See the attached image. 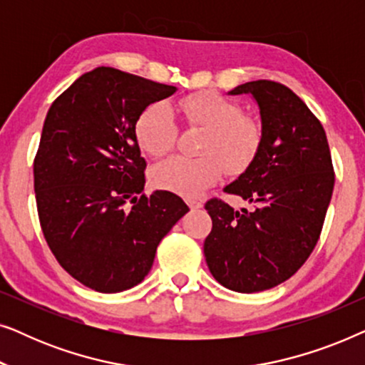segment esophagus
<instances>
[{
	"label": "esophagus",
	"mask_w": 365,
	"mask_h": 365,
	"mask_svg": "<svg viewBox=\"0 0 365 365\" xmlns=\"http://www.w3.org/2000/svg\"><path fill=\"white\" fill-rule=\"evenodd\" d=\"M187 206L192 209V211H197V209L202 207L201 201H196V199H187Z\"/></svg>",
	"instance_id": "esophagus-1"
}]
</instances>
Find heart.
Returning <instances> with one entry per match:
<instances>
[{
	"mask_svg": "<svg viewBox=\"0 0 365 365\" xmlns=\"http://www.w3.org/2000/svg\"><path fill=\"white\" fill-rule=\"evenodd\" d=\"M189 128L202 129L199 158L171 156L151 169V182L163 191L196 197L221 178L222 169L231 176L246 171L262 146V126L234 99L212 91L194 93L179 101ZM179 128L168 103L148 104L134 123V138L148 156L158 158L171 151Z\"/></svg>",
	"mask_w": 365,
	"mask_h": 365,
	"instance_id": "heart-1",
	"label": "heart"
}]
</instances>
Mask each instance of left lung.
Wrapping results in <instances>:
<instances>
[{
	"instance_id": "left-lung-1",
	"label": "left lung",
	"mask_w": 365,
	"mask_h": 365,
	"mask_svg": "<svg viewBox=\"0 0 365 365\" xmlns=\"http://www.w3.org/2000/svg\"><path fill=\"white\" fill-rule=\"evenodd\" d=\"M251 93L262 119V146L254 163L224 189L254 204L234 211L212 197V229L204 256L214 279L236 292L276 287L307 261L321 236L332 197L334 166L322 124L287 86L244 83L231 94Z\"/></svg>"
}]
</instances>
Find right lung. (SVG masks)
<instances>
[{"instance_id": "1", "label": "right lung", "mask_w": 365, "mask_h": 365, "mask_svg": "<svg viewBox=\"0 0 365 365\" xmlns=\"http://www.w3.org/2000/svg\"><path fill=\"white\" fill-rule=\"evenodd\" d=\"M178 88L96 68L54 99L34 156L38 217L69 276L121 292L148 276L158 244L189 211L176 194L143 192L146 161L134 123Z\"/></svg>"}]
</instances>
